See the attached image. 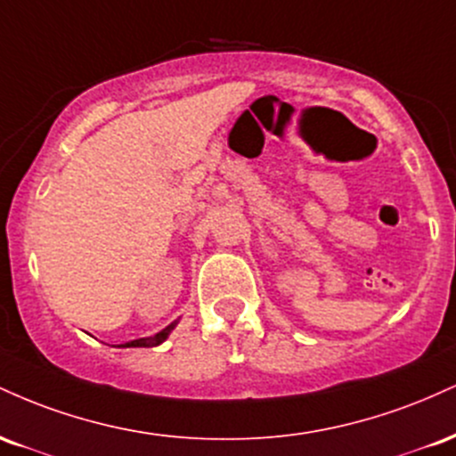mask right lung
<instances>
[{
  "label": "right lung",
  "mask_w": 456,
  "mask_h": 456,
  "mask_svg": "<svg viewBox=\"0 0 456 456\" xmlns=\"http://www.w3.org/2000/svg\"><path fill=\"white\" fill-rule=\"evenodd\" d=\"M175 323H169L165 330H160L159 334H154V337H148V338H137V341H130L126 345H119V347H156V345H160L162 341H167V337L171 334V330L175 328Z\"/></svg>",
  "instance_id": "right-lung-1"
}]
</instances>
